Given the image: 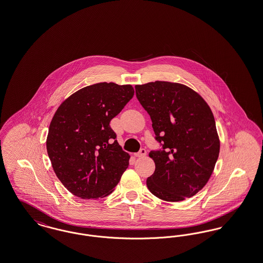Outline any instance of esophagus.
I'll list each match as a JSON object with an SVG mask.
<instances>
[{"label":"esophagus","instance_id":"1","mask_svg":"<svg viewBox=\"0 0 263 263\" xmlns=\"http://www.w3.org/2000/svg\"><path fill=\"white\" fill-rule=\"evenodd\" d=\"M147 155V151L146 149H141V150L139 151L138 153L135 154V157H138V158H143V157H145Z\"/></svg>","mask_w":263,"mask_h":263}]
</instances>
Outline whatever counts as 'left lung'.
Wrapping results in <instances>:
<instances>
[{"mask_svg":"<svg viewBox=\"0 0 263 263\" xmlns=\"http://www.w3.org/2000/svg\"><path fill=\"white\" fill-rule=\"evenodd\" d=\"M135 89L162 146L149 154L156 170L147 186L168 202L194 196L208 182L220 152L209 105L196 91L177 83L156 81Z\"/></svg>","mask_w":263,"mask_h":263,"instance_id":"1","label":"left lung"}]
</instances>
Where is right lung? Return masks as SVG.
Wrapping results in <instances>:
<instances>
[{"label": "right lung", "mask_w": 263, "mask_h": 263, "mask_svg": "<svg viewBox=\"0 0 263 263\" xmlns=\"http://www.w3.org/2000/svg\"><path fill=\"white\" fill-rule=\"evenodd\" d=\"M133 96L131 85L99 83L76 91L54 114L48 157L59 180L77 197L109 195L128 167L130 156L109 123Z\"/></svg>", "instance_id": "obj_1"}]
</instances>
